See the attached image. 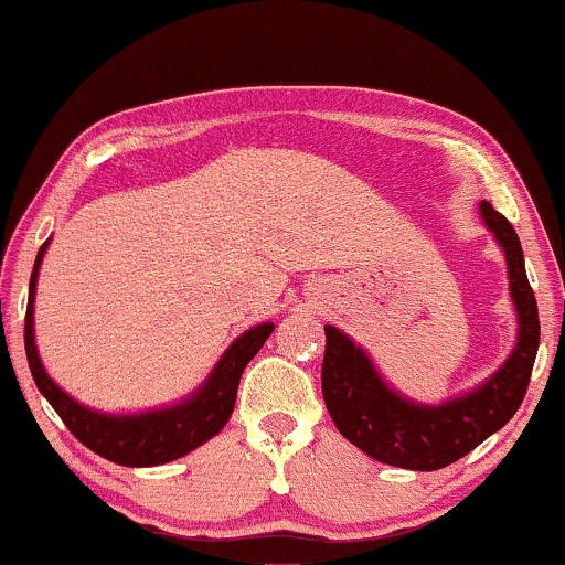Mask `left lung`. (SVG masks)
Wrapping results in <instances>:
<instances>
[{
    "mask_svg": "<svg viewBox=\"0 0 565 565\" xmlns=\"http://www.w3.org/2000/svg\"><path fill=\"white\" fill-rule=\"evenodd\" d=\"M481 215L504 246L509 285L520 316V342L504 367L481 388L443 406L412 404L377 377L360 347L339 329L323 327V401L337 429L370 458L408 470L445 468L476 450L522 406L540 344L537 300L524 273V254L514 226L489 200L481 203Z\"/></svg>",
    "mask_w": 565,
    "mask_h": 565,
    "instance_id": "8db88e82",
    "label": "left lung"
}]
</instances>
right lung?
<instances>
[{"label":"right lung","instance_id":"obj_1","mask_svg":"<svg viewBox=\"0 0 565 565\" xmlns=\"http://www.w3.org/2000/svg\"><path fill=\"white\" fill-rule=\"evenodd\" d=\"M49 242L38 249L33 275H30V292H28V311H25V354L30 373L38 391L49 398V404L56 408L61 422L66 429L79 439L84 447L97 452L99 458L118 462L128 468L143 466H161V462L177 460L205 439L218 435L223 424L228 422L231 412L236 404L238 381H242L244 367L249 360L262 350L267 337L273 334V323H259L236 339L223 354L213 375L200 388L195 396L174 408H161V412H149L138 416H107L97 414L92 408H84L68 398L56 383L45 375V370L38 360L35 342H33V298H35V277L41 267L43 252Z\"/></svg>","mask_w":565,"mask_h":565}]
</instances>
